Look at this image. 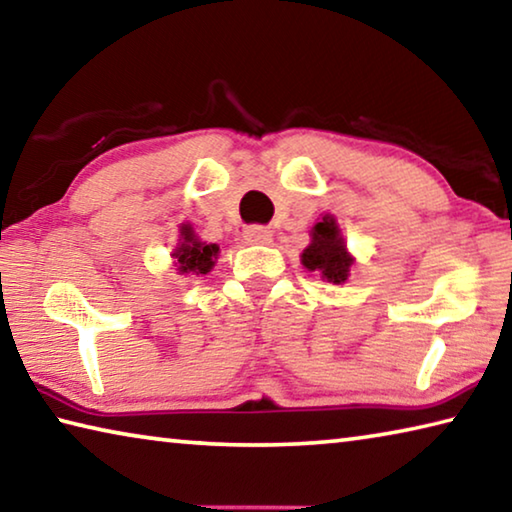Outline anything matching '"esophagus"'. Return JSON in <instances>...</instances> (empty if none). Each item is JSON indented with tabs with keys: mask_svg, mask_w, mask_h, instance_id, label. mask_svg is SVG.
<instances>
[{
	"mask_svg": "<svg viewBox=\"0 0 512 512\" xmlns=\"http://www.w3.org/2000/svg\"><path fill=\"white\" fill-rule=\"evenodd\" d=\"M244 237L246 241H250V244H268L273 237V232L264 228V225H248L244 230Z\"/></svg>",
	"mask_w": 512,
	"mask_h": 512,
	"instance_id": "34e87169",
	"label": "esophagus"
}]
</instances>
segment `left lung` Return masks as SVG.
<instances>
[{
    "mask_svg": "<svg viewBox=\"0 0 512 512\" xmlns=\"http://www.w3.org/2000/svg\"><path fill=\"white\" fill-rule=\"evenodd\" d=\"M309 246L302 250L300 262L307 271L320 275V280L332 284H345L350 277L354 257L341 235L334 214H323L309 230Z\"/></svg>",
    "mask_w": 512,
    "mask_h": 512,
    "instance_id": "8db88e82",
    "label": "left lung"
}]
</instances>
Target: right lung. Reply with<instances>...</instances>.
<instances>
[{
  "label": "right lung",
  "instance_id": "obj_1",
  "mask_svg": "<svg viewBox=\"0 0 512 512\" xmlns=\"http://www.w3.org/2000/svg\"><path fill=\"white\" fill-rule=\"evenodd\" d=\"M178 244L171 250L173 268L178 275H207L219 259V246L207 244L196 235L192 223H180Z\"/></svg>",
  "mask_w": 512,
  "mask_h": 512
}]
</instances>
